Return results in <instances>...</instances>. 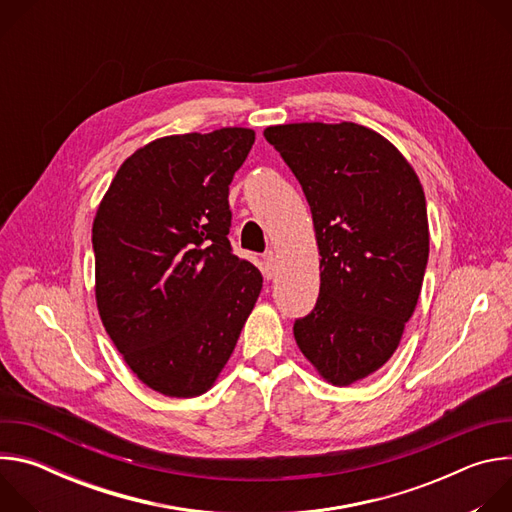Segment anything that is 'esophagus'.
<instances>
[{
    "label": "esophagus",
    "instance_id": "esophagus-1",
    "mask_svg": "<svg viewBox=\"0 0 512 512\" xmlns=\"http://www.w3.org/2000/svg\"><path fill=\"white\" fill-rule=\"evenodd\" d=\"M263 267V275L267 277V279H273L275 277V269H277V263H275V253L273 251H267L265 255H263V263H261Z\"/></svg>",
    "mask_w": 512,
    "mask_h": 512
}]
</instances>
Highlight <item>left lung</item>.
Instances as JSON below:
<instances>
[{
  "instance_id": "1",
  "label": "left lung",
  "mask_w": 512,
  "mask_h": 512,
  "mask_svg": "<svg viewBox=\"0 0 512 512\" xmlns=\"http://www.w3.org/2000/svg\"><path fill=\"white\" fill-rule=\"evenodd\" d=\"M263 135L306 194L322 257L318 302L294 336L324 379L346 387L383 367L413 316L429 257L425 194L369 127L289 123Z\"/></svg>"
}]
</instances>
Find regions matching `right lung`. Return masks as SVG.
I'll use <instances>...</instances> for the list:
<instances>
[{
    "label": "right lung",
    "instance_id": "1",
    "mask_svg": "<svg viewBox=\"0 0 512 512\" xmlns=\"http://www.w3.org/2000/svg\"><path fill=\"white\" fill-rule=\"evenodd\" d=\"M253 141L245 127L156 139L121 164L95 216L103 326L168 397L212 387L259 298V269L227 237L229 186Z\"/></svg>",
    "mask_w": 512,
    "mask_h": 512
}]
</instances>
